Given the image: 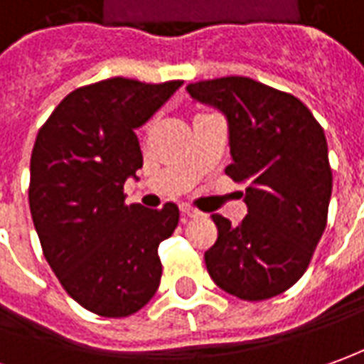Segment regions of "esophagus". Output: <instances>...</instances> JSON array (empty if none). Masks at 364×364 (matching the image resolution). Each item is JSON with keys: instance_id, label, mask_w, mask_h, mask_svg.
Returning <instances> with one entry per match:
<instances>
[{"instance_id": "34e87169", "label": "esophagus", "mask_w": 364, "mask_h": 364, "mask_svg": "<svg viewBox=\"0 0 364 364\" xmlns=\"http://www.w3.org/2000/svg\"><path fill=\"white\" fill-rule=\"evenodd\" d=\"M181 215H183V217H187V219H195V217H201V211H197L195 207L187 205V203H183V205H181Z\"/></svg>"}]
</instances>
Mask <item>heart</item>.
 Instances as JSON below:
<instances>
[{
  "mask_svg": "<svg viewBox=\"0 0 364 364\" xmlns=\"http://www.w3.org/2000/svg\"><path fill=\"white\" fill-rule=\"evenodd\" d=\"M201 115H205V113H201ZM201 115H197V117H201Z\"/></svg>",
  "mask_w": 364,
  "mask_h": 364,
  "instance_id": "b5f03b06",
  "label": "heart"
}]
</instances>
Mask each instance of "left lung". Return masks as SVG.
<instances>
[{"label": "left lung", "mask_w": 364, "mask_h": 364, "mask_svg": "<svg viewBox=\"0 0 364 364\" xmlns=\"http://www.w3.org/2000/svg\"><path fill=\"white\" fill-rule=\"evenodd\" d=\"M187 91L229 121L233 163L225 173L245 185L249 211L237 227L213 215L207 271L243 301L281 295L303 277L327 227L333 171L325 131L301 99L255 79H205Z\"/></svg>", "instance_id": "8db88e82"}]
</instances>
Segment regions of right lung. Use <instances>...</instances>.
I'll list each match as a JSON object with an SVG mask.
<instances>
[{
  "label": "right lung",
  "mask_w": 364,
  "mask_h": 364,
  "mask_svg": "<svg viewBox=\"0 0 364 364\" xmlns=\"http://www.w3.org/2000/svg\"><path fill=\"white\" fill-rule=\"evenodd\" d=\"M179 87L103 79L71 91L37 133L29 209L39 243L69 296L101 317H129L159 289L157 249L179 209L127 205L123 185L143 167L135 129Z\"/></svg>",
  "instance_id": "obj_1"
}]
</instances>
